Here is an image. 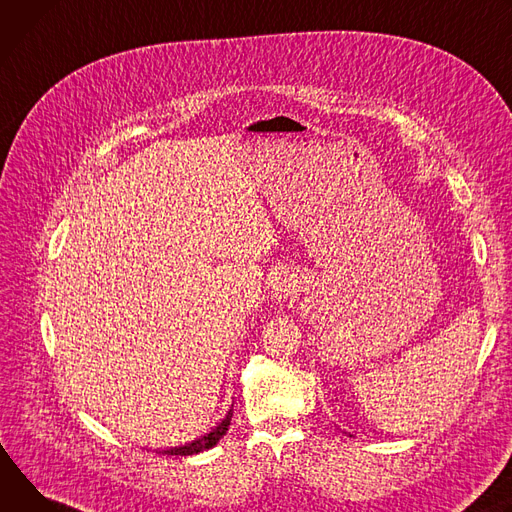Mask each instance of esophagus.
I'll return each mask as SVG.
<instances>
[{
	"label": "esophagus",
	"instance_id": "1",
	"mask_svg": "<svg viewBox=\"0 0 512 512\" xmlns=\"http://www.w3.org/2000/svg\"><path fill=\"white\" fill-rule=\"evenodd\" d=\"M295 291V282L289 276H276L272 280V295L282 299V297H289Z\"/></svg>",
	"mask_w": 512,
	"mask_h": 512
}]
</instances>
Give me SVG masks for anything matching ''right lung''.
<instances>
[{
    "label": "right lung",
    "mask_w": 512,
    "mask_h": 512,
    "mask_svg": "<svg viewBox=\"0 0 512 512\" xmlns=\"http://www.w3.org/2000/svg\"><path fill=\"white\" fill-rule=\"evenodd\" d=\"M232 407H234V405H232ZM232 415H234V409L227 411L225 419H221V423H219L215 429H211L207 435H203V437H199V439H195V441H191V443H185V445H181V447L162 449V451H158V453H166V456H195V453H199V451L211 449V447L225 435L227 427H230Z\"/></svg>",
    "instance_id": "1"
}]
</instances>
